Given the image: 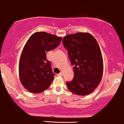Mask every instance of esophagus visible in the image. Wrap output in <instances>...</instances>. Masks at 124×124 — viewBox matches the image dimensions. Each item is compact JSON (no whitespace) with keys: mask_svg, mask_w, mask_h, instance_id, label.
I'll return each mask as SVG.
<instances>
[{"mask_svg":"<svg viewBox=\"0 0 124 124\" xmlns=\"http://www.w3.org/2000/svg\"><path fill=\"white\" fill-rule=\"evenodd\" d=\"M57 75H59V76H62V72H60L59 74H57Z\"/></svg>","mask_w":124,"mask_h":124,"instance_id":"1","label":"esophagus"}]
</instances>
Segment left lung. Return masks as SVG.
I'll use <instances>...</instances> for the list:
<instances>
[{
    "label": "left lung",
    "mask_w": 124,
    "mask_h": 124,
    "mask_svg": "<svg viewBox=\"0 0 124 124\" xmlns=\"http://www.w3.org/2000/svg\"><path fill=\"white\" fill-rule=\"evenodd\" d=\"M62 44L68 51L74 72L73 79L66 82L68 89L77 95L91 93L100 84L103 71L96 40L90 33L79 32L64 36Z\"/></svg>",
    "instance_id": "8db88e82"
}]
</instances>
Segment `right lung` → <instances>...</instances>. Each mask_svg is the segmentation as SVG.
Returning <instances> with one entry per match:
<instances>
[{
  "label": "right lung",
  "instance_id": "obj_1",
  "mask_svg": "<svg viewBox=\"0 0 124 124\" xmlns=\"http://www.w3.org/2000/svg\"><path fill=\"white\" fill-rule=\"evenodd\" d=\"M62 38L45 32L32 35L25 45L19 62V76L26 89L39 93L50 86L55 74L46 53L60 45Z\"/></svg>",
  "mask_w": 124,
  "mask_h": 124
}]
</instances>
